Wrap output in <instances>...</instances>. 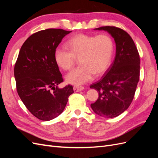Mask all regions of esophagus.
<instances>
[{
	"instance_id": "esophagus-1",
	"label": "esophagus",
	"mask_w": 158,
	"mask_h": 158,
	"mask_svg": "<svg viewBox=\"0 0 158 158\" xmlns=\"http://www.w3.org/2000/svg\"><path fill=\"white\" fill-rule=\"evenodd\" d=\"M73 89L75 92H80V91H82L84 89V88L83 86H78V85H76V86H74Z\"/></svg>"
}]
</instances>
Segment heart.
Segmentation results:
<instances>
[{
    "label": "heart",
    "mask_w": 158,
    "mask_h": 158,
    "mask_svg": "<svg viewBox=\"0 0 158 158\" xmlns=\"http://www.w3.org/2000/svg\"><path fill=\"white\" fill-rule=\"evenodd\" d=\"M63 47H56L54 59L56 65L64 70L72 69L76 59L79 58V67L66 75V82L73 85L87 83L107 70L111 64L113 41L107 34L96 36L78 34L66 42Z\"/></svg>",
    "instance_id": "obj_1"
}]
</instances>
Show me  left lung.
I'll return each mask as SVG.
<instances>
[{"label": "left lung", "instance_id": "left-lung-1", "mask_svg": "<svg viewBox=\"0 0 158 158\" xmlns=\"http://www.w3.org/2000/svg\"><path fill=\"white\" fill-rule=\"evenodd\" d=\"M95 30L107 31L114 38L116 54L106 75L90 85L99 94L91 107L100 117L113 118L127 110L132 102L140 77V56L132 37L121 28L103 26Z\"/></svg>", "mask_w": 158, "mask_h": 158}]
</instances>
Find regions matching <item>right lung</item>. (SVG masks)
<instances>
[{
  "label": "right lung",
  "mask_w": 158,
  "mask_h": 158,
  "mask_svg": "<svg viewBox=\"0 0 158 158\" xmlns=\"http://www.w3.org/2000/svg\"><path fill=\"white\" fill-rule=\"evenodd\" d=\"M72 31L47 29L33 33L22 45L14 66L18 94L30 113L42 121L58 117L64 109L73 85L59 88L63 76L54 52Z\"/></svg>",
  "instance_id": "obj_1"
}]
</instances>
